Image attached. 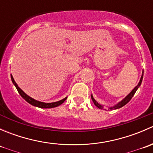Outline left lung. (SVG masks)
Masks as SVG:
<instances>
[{"instance_id": "8db88e82", "label": "left lung", "mask_w": 153, "mask_h": 153, "mask_svg": "<svg viewBox=\"0 0 153 153\" xmlns=\"http://www.w3.org/2000/svg\"><path fill=\"white\" fill-rule=\"evenodd\" d=\"M143 72H142V75H141V79H140V81H139V83H138V85L135 86V87L134 88V89H132V90L131 91V92H129V93L128 94V95H126V97H125V98L122 100V101H120V102H118V104H115V106H111V107H109V109H110V110H111V109H119V108L122 107V106H124V105H126V104H127V103L129 102V101H130L131 98H132V97H133V95H135V92H136V91H137V89H138V88H139V86H141V82H142V80H143ZM91 98H92V101H93L94 104H95V105L97 107L99 108V109H102L103 108H104V106L101 105V104H100L99 103L97 102V101H95V99L93 98L92 95H91Z\"/></svg>"}]
</instances>
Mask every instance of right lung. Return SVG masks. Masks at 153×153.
Listing matches in <instances>:
<instances>
[{"label":"right lung","instance_id":"right-lung-1","mask_svg":"<svg viewBox=\"0 0 153 153\" xmlns=\"http://www.w3.org/2000/svg\"><path fill=\"white\" fill-rule=\"evenodd\" d=\"M11 79H12V83H13L14 85L15 86L17 90H18V92H19L21 96L26 101H27L29 104H30L32 106H37V107H39V108H45V109H47V108H54L61 105V104H62L67 98V97H66V98H64V99L61 100V101H56V102H52V103H44V102H41V101H37V100L29 97V95H27V94H26L25 92H24V91H23L22 89L18 86V84H16V82L15 81V80H14L13 77H12V75H11Z\"/></svg>","mask_w":153,"mask_h":153}]
</instances>
